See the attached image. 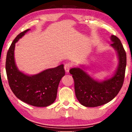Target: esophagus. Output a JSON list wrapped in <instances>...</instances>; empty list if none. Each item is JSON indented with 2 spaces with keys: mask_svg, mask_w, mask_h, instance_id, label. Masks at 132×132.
I'll list each match as a JSON object with an SVG mask.
<instances>
[{
  "mask_svg": "<svg viewBox=\"0 0 132 132\" xmlns=\"http://www.w3.org/2000/svg\"><path fill=\"white\" fill-rule=\"evenodd\" d=\"M71 63H67L66 64H64V70H65L66 72L68 73L69 71V70H70V69L71 68Z\"/></svg>",
  "mask_w": 132,
  "mask_h": 132,
  "instance_id": "1",
  "label": "esophagus"
}]
</instances>
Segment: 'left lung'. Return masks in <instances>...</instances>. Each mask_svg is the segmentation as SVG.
I'll return each instance as SVG.
<instances>
[{"label":"left lung","mask_w":132,"mask_h":132,"mask_svg":"<svg viewBox=\"0 0 132 132\" xmlns=\"http://www.w3.org/2000/svg\"><path fill=\"white\" fill-rule=\"evenodd\" d=\"M110 39L112 42L111 46L116 51L118 58V68L111 77L98 81L87 73L82 66L71 68L69 71L74 79L77 99L86 107H96L108 103L117 95L123 84L126 52L117 37L111 35Z\"/></svg>","instance_id":"obj_1"}]
</instances>
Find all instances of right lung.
<instances>
[{
  "mask_svg": "<svg viewBox=\"0 0 132 132\" xmlns=\"http://www.w3.org/2000/svg\"><path fill=\"white\" fill-rule=\"evenodd\" d=\"M29 30L20 33L8 50L6 70L9 84L14 94L21 101L35 106H48L56 98L59 82L65 75L64 65L46 69L34 75H28L20 71L14 59L15 44Z\"/></svg>",
  "mask_w": 132,
  "mask_h": 132,
  "instance_id": "add662e5",
  "label": "right lung"
}]
</instances>
